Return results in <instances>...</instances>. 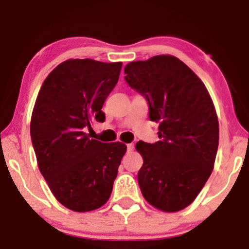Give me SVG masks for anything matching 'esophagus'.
<instances>
[{
    "mask_svg": "<svg viewBox=\"0 0 249 249\" xmlns=\"http://www.w3.org/2000/svg\"><path fill=\"white\" fill-rule=\"evenodd\" d=\"M133 144L132 143H130V144H127V152H131V151H133Z\"/></svg>",
    "mask_w": 249,
    "mask_h": 249,
    "instance_id": "34e87169",
    "label": "esophagus"
}]
</instances>
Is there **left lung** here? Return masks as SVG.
Masks as SVG:
<instances>
[{
    "mask_svg": "<svg viewBox=\"0 0 249 249\" xmlns=\"http://www.w3.org/2000/svg\"><path fill=\"white\" fill-rule=\"evenodd\" d=\"M124 72L129 86L146 98L150 120L160 124V141L136 144L143 157L139 188L156 209L178 212L197 197L214 169L215 106L201 79L174 55L132 61Z\"/></svg>",
    "mask_w": 249,
    "mask_h": 249,
    "instance_id": "1",
    "label": "left lung"
}]
</instances>
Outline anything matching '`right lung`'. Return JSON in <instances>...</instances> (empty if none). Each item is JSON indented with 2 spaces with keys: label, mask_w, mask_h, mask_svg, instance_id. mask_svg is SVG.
Instances as JSON below:
<instances>
[{
  "label": "right lung",
  "mask_w": 249,
  "mask_h": 249,
  "mask_svg": "<svg viewBox=\"0 0 249 249\" xmlns=\"http://www.w3.org/2000/svg\"><path fill=\"white\" fill-rule=\"evenodd\" d=\"M122 62L70 59L41 86L31 119L37 166L49 189L73 212H92L110 198L126 145L102 143L86 133L105 120L102 111L116 86Z\"/></svg>",
  "instance_id": "obj_1"
}]
</instances>
